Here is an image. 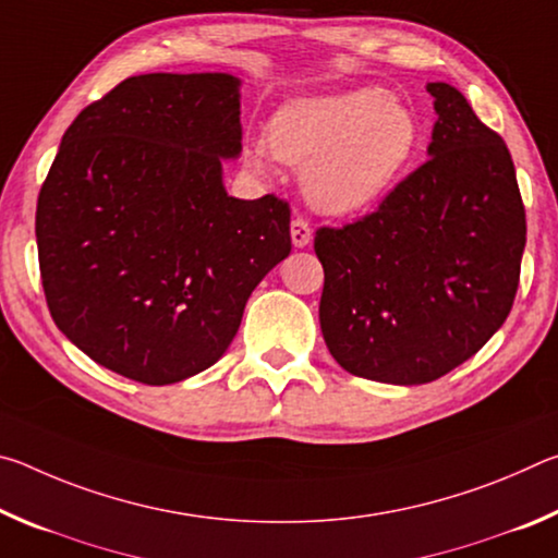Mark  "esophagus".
<instances>
[{
  "instance_id": "esophagus-1",
  "label": "esophagus",
  "mask_w": 558,
  "mask_h": 558,
  "mask_svg": "<svg viewBox=\"0 0 558 558\" xmlns=\"http://www.w3.org/2000/svg\"><path fill=\"white\" fill-rule=\"evenodd\" d=\"M290 239L295 248H305V245L313 241V229H310V223L305 219H292Z\"/></svg>"
}]
</instances>
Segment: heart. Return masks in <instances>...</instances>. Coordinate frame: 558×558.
<instances>
[{
  "instance_id": "b5f03b06",
  "label": "heart",
  "mask_w": 558,
  "mask_h": 558,
  "mask_svg": "<svg viewBox=\"0 0 558 558\" xmlns=\"http://www.w3.org/2000/svg\"><path fill=\"white\" fill-rule=\"evenodd\" d=\"M421 145L411 106L384 88L298 98L270 120L268 143L245 147V162L266 167L272 153L302 167V194L327 216L374 209L409 172Z\"/></svg>"
}]
</instances>
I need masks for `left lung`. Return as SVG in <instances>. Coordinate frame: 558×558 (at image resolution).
<instances>
[{
	"label": "left lung",
	"instance_id": "8db88e82",
	"mask_svg": "<svg viewBox=\"0 0 558 558\" xmlns=\"http://www.w3.org/2000/svg\"><path fill=\"white\" fill-rule=\"evenodd\" d=\"M428 162L344 229H319V327L362 379L415 386L483 349L512 310L526 219L512 155L458 88L428 83Z\"/></svg>",
	"mask_w": 558,
	"mask_h": 558
}]
</instances>
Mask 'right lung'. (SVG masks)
Here are the masks:
<instances>
[{
  "mask_svg": "<svg viewBox=\"0 0 558 558\" xmlns=\"http://www.w3.org/2000/svg\"><path fill=\"white\" fill-rule=\"evenodd\" d=\"M241 78L132 75L71 122L36 204L56 327L106 369L165 386L219 362L258 282L290 256V209L223 186Z\"/></svg>",
  "mask_w": 558,
  "mask_h": 558,
  "instance_id": "1",
  "label": "right lung"
}]
</instances>
